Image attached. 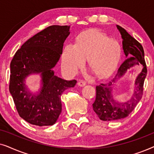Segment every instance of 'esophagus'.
I'll return each mask as SVG.
<instances>
[{
    "label": "esophagus",
    "mask_w": 154,
    "mask_h": 154,
    "mask_svg": "<svg viewBox=\"0 0 154 154\" xmlns=\"http://www.w3.org/2000/svg\"><path fill=\"white\" fill-rule=\"evenodd\" d=\"M78 85H79V86H81V87H83V86H85L86 85V83L83 81H79V82H78Z\"/></svg>",
    "instance_id": "34e87169"
}]
</instances>
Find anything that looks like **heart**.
Returning <instances> with one entry per match:
<instances>
[{
    "instance_id": "obj_1",
    "label": "heart",
    "mask_w": 154,
    "mask_h": 154,
    "mask_svg": "<svg viewBox=\"0 0 154 154\" xmlns=\"http://www.w3.org/2000/svg\"><path fill=\"white\" fill-rule=\"evenodd\" d=\"M121 52V47L116 41L97 30L87 31L79 35L75 45L68 43L65 46L62 68L66 74L73 75L88 60L92 72L100 78L105 77L116 68Z\"/></svg>"
}]
</instances>
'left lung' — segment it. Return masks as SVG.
Masks as SVG:
<instances>
[{"instance_id": "left-lung-1", "label": "left lung", "mask_w": 154, "mask_h": 154, "mask_svg": "<svg viewBox=\"0 0 154 154\" xmlns=\"http://www.w3.org/2000/svg\"><path fill=\"white\" fill-rule=\"evenodd\" d=\"M117 28L123 38V52L128 59L119 67L116 75L112 81L108 83H101L96 86V99L92 106L100 119L104 121L122 119L129 116L142 99L144 80L147 74L142 45L131 36L125 29L119 25H117ZM140 64L143 65V69L136 80V90L132 97L126 102H118L112 97L111 87L112 83L122 76L130 67Z\"/></svg>"}]
</instances>
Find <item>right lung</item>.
Wrapping results in <instances>:
<instances>
[{"mask_svg": "<svg viewBox=\"0 0 154 154\" xmlns=\"http://www.w3.org/2000/svg\"><path fill=\"white\" fill-rule=\"evenodd\" d=\"M69 33L70 26H48L25 42L10 63V92L19 115L32 125H54L62 112L61 95L77 83L59 78L52 69ZM33 73L42 75V86L36 95L31 94L25 85V79Z\"/></svg>", "mask_w": 154, "mask_h": 154, "instance_id": "obj_1", "label": "right lung"}]
</instances>
